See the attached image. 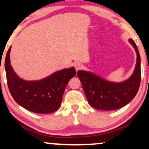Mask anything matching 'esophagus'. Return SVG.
Instances as JSON below:
<instances>
[{
    "label": "esophagus",
    "mask_w": 149,
    "mask_h": 149,
    "mask_svg": "<svg viewBox=\"0 0 149 149\" xmlns=\"http://www.w3.org/2000/svg\"><path fill=\"white\" fill-rule=\"evenodd\" d=\"M82 65L81 63H76V64L74 65V67L75 69H76V71H78V70H80V69H81L82 68Z\"/></svg>",
    "instance_id": "esophagus-1"
}]
</instances>
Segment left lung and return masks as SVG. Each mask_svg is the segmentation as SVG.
I'll return each instance as SVG.
<instances>
[{"label":"left lung","mask_w":149,"mask_h":149,"mask_svg":"<svg viewBox=\"0 0 149 149\" xmlns=\"http://www.w3.org/2000/svg\"><path fill=\"white\" fill-rule=\"evenodd\" d=\"M129 42L137 54V61L133 73L122 82L107 81L91 72L80 70L78 75L82 83L88 102L99 110L111 111L122 108L134 98L138 91L141 80L140 56L133 39Z\"/></svg>","instance_id":"8db88e82"}]
</instances>
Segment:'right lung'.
Returning a JSON list of instances; mask_svg holds the SVG:
<instances>
[{"label": "right lung", "instance_id": "add662e5", "mask_svg": "<svg viewBox=\"0 0 149 149\" xmlns=\"http://www.w3.org/2000/svg\"><path fill=\"white\" fill-rule=\"evenodd\" d=\"M11 47L5 61L7 82L11 95L18 104L29 111L46 114L60 108L67 83L76 76L74 67L56 71L40 80L20 78L10 65Z\"/></svg>", "mask_w": 149, "mask_h": 149}]
</instances>
